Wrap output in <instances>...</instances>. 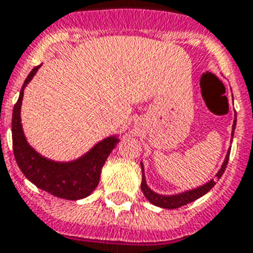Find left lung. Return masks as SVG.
<instances>
[{
  "instance_id": "left-lung-1",
  "label": "left lung",
  "mask_w": 253,
  "mask_h": 253,
  "mask_svg": "<svg viewBox=\"0 0 253 253\" xmlns=\"http://www.w3.org/2000/svg\"><path fill=\"white\" fill-rule=\"evenodd\" d=\"M236 127V114H235V121H234V125H232V136H234V131H235ZM231 150V148H230ZM230 150H228L227 155H226V159H224L223 164L220 167L219 172L216 173V178L219 180L222 174L226 170V167H227L228 163V158H230ZM140 166H142V172H143V178H142V185H140V188L143 190V194L146 196V198L150 201L151 204L155 205V206H159V208L163 209H178L181 206H185V205L190 204L193 201L198 200L200 197H202L204 194L210 190V189L215 185V180L211 178V180L206 182L205 185L200 186V188L192 189V190H188V192L180 193V194H173V196H163V194H158V193H155L154 190H151L148 188V185L146 182V177H144V168H143V163H140Z\"/></svg>"
}]
</instances>
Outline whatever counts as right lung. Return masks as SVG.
I'll use <instances>...</instances> for the list:
<instances>
[{"mask_svg": "<svg viewBox=\"0 0 253 253\" xmlns=\"http://www.w3.org/2000/svg\"><path fill=\"white\" fill-rule=\"evenodd\" d=\"M41 65L29 73L19 93V98L14 105L11 119L14 158L22 173L38 188L59 198L76 201L85 198L97 188L102 167L119 139L109 136L97 143L90 151L81 158L68 163H59L42 156L30 146L23 134L21 123V106L23 90L35 76Z\"/></svg>", "mask_w": 253, "mask_h": 253, "instance_id": "add662e5", "label": "right lung"}]
</instances>
